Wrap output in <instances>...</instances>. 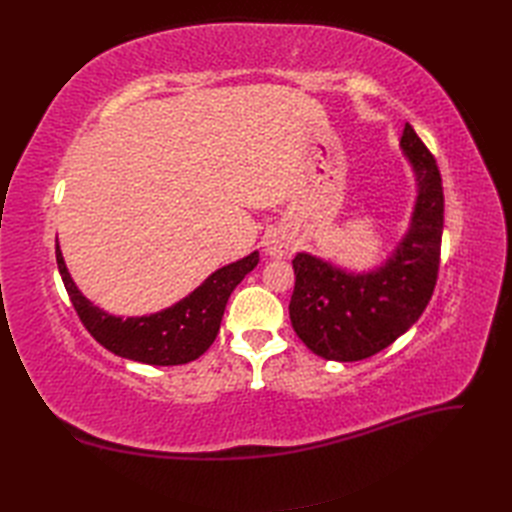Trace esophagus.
<instances>
[{"mask_svg":"<svg viewBox=\"0 0 512 512\" xmlns=\"http://www.w3.org/2000/svg\"><path fill=\"white\" fill-rule=\"evenodd\" d=\"M262 247L271 258H286L294 250V241L288 230L282 228H273L265 235V241H262Z\"/></svg>","mask_w":512,"mask_h":512,"instance_id":"1","label":"esophagus"}]
</instances>
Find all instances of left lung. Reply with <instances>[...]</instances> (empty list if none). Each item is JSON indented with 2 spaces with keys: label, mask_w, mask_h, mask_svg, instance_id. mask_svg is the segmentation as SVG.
<instances>
[{
  "label": "left lung",
  "mask_w": 512,
  "mask_h": 512,
  "mask_svg": "<svg viewBox=\"0 0 512 512\" xmlns=\"http://www.w3.org/2000/svg\"><path fill=\"white\" fill-rule=\"evenodd\" d=\"M399 145L414 170L416 203L408 232L393 254L367 273L344 271L305 252L292 260V329L327 361H363L391 346L421 318L436 288L444 226L442 177L410 123Z\"/></svg>",
  "instance_id": "left-lung-1"
}]
</instances>
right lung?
Returning <instances> with one entry per match:
<instances>
[{"label":"right lung","mask_w":512,"mask_h":512,"mask_svg":"<svg viewBox=\"0 0 512 512\" xmlns=\"http://www.w3.org/2000/svg\"><path fill=\"white\" fill-rule=\"evenodd\" d=\"M57 267L85 329L98 344L123 359L147 365H183L198 359L218 337L230 292L258 265V252L211 273L188 297L162 312L121 318L104 312L76 288L55 243Z\"/></svg>","instance_id":"obj_1"}]
</instances>
